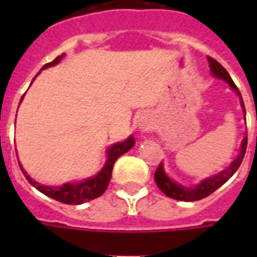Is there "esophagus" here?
<instances>
[{
	"label": "esophagus",
	"instance_id": "obj_1",
	"mask_svg": "<svg viewBox=\"0 0 257 257\" xmlns=\"http://www.w3.org/2000/svg\"><path fill=\"white\" fill-rule=\"evenodd\" d=\"M139 129H140V131H148L149 129L148 121H141L140 124H139Z\"/></svg>",
	"mask_w": 257,
	"mask_h": 257
}]
</instances>
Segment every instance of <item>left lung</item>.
Instances as JSON below:
<instances>
[{"label":"left lung","mask_w":257,"mask_h":257,"mask_svg":"<svg viewBox=\"0 0 257 257\" xmlns=\"http://www.w3.org/2000/svg\"><path fill=\"white\" fill-rule=\"evenodd\" d=\"M208 62H209V69H211V73L213 77L220 78L231 86V89L235 90V93L237 94L240 100V106L243 109L244 116H245V108H244L243 98H241V94H240L239 89L235 85V82L232 81L231 76L228 73L227 70L224 69V66L221 64L213 60L212 57H208ZM245 149H247V136L243 139V143H241V147H240L239 155L235 157V160L232 161L229 167L225 169H223L219 173H216L213 176H209V177H205L204 180H201L199 184H196L193 187H184L181 184H179L175 180H172L167 172L164 169V164L160 163L159 168L155 172V181H156L157 187L160 188V191L167 195L168 197L172 199L180 200V201H197V200H201L204 197H207L211 193L220 188L223 184H225L228 180L231 179L232 176L235 175V172L239 169L240 164L244 159V155H245Z\"/></svg>","instance_id":"1"}]
</instances>
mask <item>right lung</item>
<instances>
[{"label":"right lung","mask_w":257,"mask_h":257,"mask_svg":"<svg viewBox=\"0 0 257 257\" xmlns=\"http://www.w3.org/2000/svg\"><path fill=\"white\" fill-rule=\"evenodd\" d=\"M65 54H61L56 57L52 62H48L46 65H44L41 68V70L46 69V68H50V66L57 65L58 62L61 61ZM40 74V72L37 73V76ZM36 76V77H37ZM36 77L33 78V81L36 80ZM32 81V82H33ZM25 96V94H24ZM24 96L21 97V101L24 100ZM20 101V104H21ZM135 139L133 136H129L126 140L121 141V143H116V144L110 145L108 149H106V161H105L104 167L101 169L97 175H94L93 177H88L85 180H81V181H70V183H65L60 185V187H50V185H44V184H40L37 181H34L32 177H30L24 168H22L21 163L18 161L20 164V168H21L22 173L26 177V180L29 181L33 187H36L38 191L46 195L48 197H52V199L57 200L60 203L64 204H70V205H80V204H84L86 201H90L93 199H97L100 197L109 185V181H110V177H112V169L113 165L116 163V160L120 156H122L124 153H126L129 149L133 148L135 145Z\"/></svg>","instance_id":"right-lung-1"}]
</instances>
